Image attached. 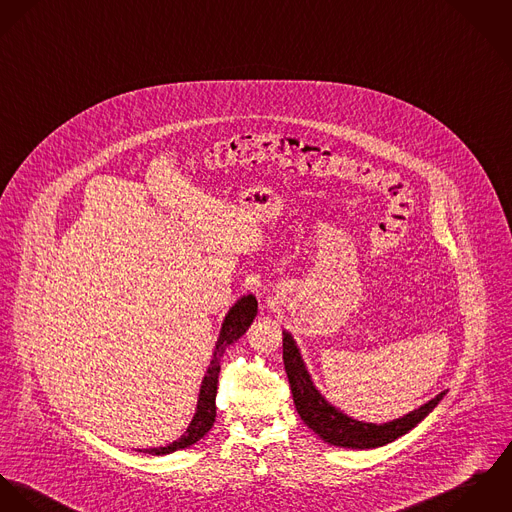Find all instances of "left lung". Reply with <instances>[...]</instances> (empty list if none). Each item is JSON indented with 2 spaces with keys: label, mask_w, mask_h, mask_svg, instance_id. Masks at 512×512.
I'll list each match as a JSON object with an SVG mask.
<instances>
[{
  "label": "left lung",
  "mask_w": 512,
  "mask_h": 512,
  "mask_svg": "<svg viewBox=\"0 0 512 512\" xmlns=\"http://www.w3.org/2000/svg\"><path fill=\"white\" fill-rule=\"evenodd\" d=\"M283 361L296 412L300 414L304 424L310 430H314L326 444L338 448L373 450L387 446L400 436H404L406 432H410L414 426H418L448 393L442 391L440 395L430 398L428 402L420 404L418 408L391 422H363L353 416H347L341 408L334 406L320 393L302 359L298 343L286 330L283 332Z\"/></svg>",
  "instance_id": "8db88e82"
}]
</instances>
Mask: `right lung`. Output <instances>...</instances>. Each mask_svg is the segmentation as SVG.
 <instances>
[{
    "label": "right lung",
    "instance_id": "1",
    "mask_svg": "<svg viewBox=\"0 0 512 512\" xmlns=\"http://www.w3.org/2000/svg\"><path fill=\"white\" fill-rule=\"evenodd\" d=\"M257 316V298L253 294H245L241 296L226 314L222 328H220V336L216 341V347L212 351V359L210 365L204 373L202 385H200V393H198V402H196V412L186 428V432L174 440L167 446L161 448H147V450H137L143 454L151 455H167L184 448H190L192 444H196L198 440H202L214 426L216 422V393H218V375H220V361L226 353L231 343L239 340L249 326L253 324Z\"/></svg>",
    "mask_w": 512,
    "mask_h": 512
}]
</instances>
